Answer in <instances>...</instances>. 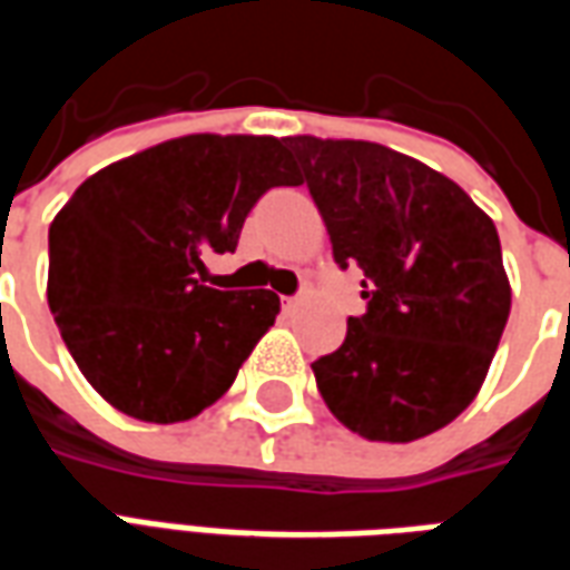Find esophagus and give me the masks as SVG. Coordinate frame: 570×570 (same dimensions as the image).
Returning <instances> with one entry per match:
<instances>
[{
    "instance_id": "obj_1",
    "label": "esophagus",
    "mask_w": 570,
    "mask_h": 570,
    "mask_svg": "<svg viewBox=\"0 0 570 570\" xmlns=\"http://www.w3.org/2000/svg\"><path fill=\"white\" fill-rule=\"evenodd\" d=\"M284 308H286V311L298 308V298H284Z\"/></svg>"
}]
</instances>
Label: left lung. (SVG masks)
Instances as JSON below:
<instances>
[{
	"mask_svg": "<svg viewBox=\"0 0 570 570\" xmlns=\"http://www.w3.org/2000/svg\"><path fill=\"white\" fill-rule=\"evenodd\" d=\"M335 262L366 314L314 360L323 403L372 442H412L464 412L510 317L501 237L464 188L382 142L286 137Z\"/></svg>",
	"mask_w": 570,
	"mask_h": 570,
	"instance_id": "obj_1",
	"label": "left lung"
}]
</instances>
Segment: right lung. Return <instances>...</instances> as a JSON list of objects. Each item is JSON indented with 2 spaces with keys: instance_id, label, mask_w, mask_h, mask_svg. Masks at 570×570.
<instances>
[{
  "instance_id": "right-lung-1",
  "label": "right lung",
  "mask_w": 570,
  "mask_h": 570,
  "mask_svg": "<svg viewBox=\"0 0 570 570\" xmlns=\"http://www.w3.org/2000/svg\"><path fill=\"white\" fill-rule=\"evenodd\" d=\"M286 140L188 134L88 176L48 228V305L81 375L137 421L200 415L281 311L272 289H213L253 204L298 186Z\"/></svg>"
}]
</instances>
